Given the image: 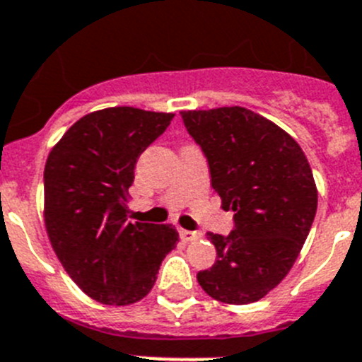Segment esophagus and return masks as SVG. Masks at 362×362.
Instances as JSON below:
<instances>
[{"instance_id":"obj_1","label":"esophagus","mask_w":362,"mask_h":362,"mask_svg":"<svg viewBox=\"0 0 362 362\" xmlns=\"http://www.w3.org/2000/svg\"><path fill=\"white\" fill-rule=\"evenodd\" d=\"M180 238L182 241L185 243L197 241V239L202 238V232H191V230H184V228H180Z\"/></svg>"}]
</instances>
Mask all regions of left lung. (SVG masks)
<instances>
[{
    "label": "left lung",
    "mask_w": 362,
    "mask_h": 362,
    "mask_svg": "<svg viewBox=\"0 0 362 362\" xmlns=\"http://www.w3.org/2000/svg\"><path fill=\"white\" fill-rule=\"evenodd\" d=\"M180 114L221 207L234 211L230 234H207L216 262L198 272V284L223 303L257 302L288 275L313 227L318 191L309 162L291 135L243 107Z\"/></svg>",
    "instance_id": "1"
}]
</instances>
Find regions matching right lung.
Returning <instances> with one entry per match:
<instances>
[{
    "instance_id": "add662e5",
    "label": "right lung",
    "mask_w": 362,
    "mask_h": 362,
    "mask_svg": "<svg viewBox=\"0 0 362 362\" xmlns=\"http://www.w3.org/2000/svg\"><path fill=\"white\" fill-rule=\"evenodd\" d=\"M175 114L112 107L78 119L44 168V221L67 275L93 300L130 305L153 288L173 225L128 221L137 158Z\"/></svg>"
}]
</instances>
